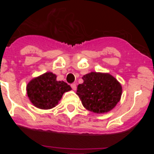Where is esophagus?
Listing matches in <instances>:
<instances>
[{
	"label": "esophagus",
	"instance_id": "1",
	"mask_svg": "<svg viewBox=\"0 0 154 154\" xmlns=\"http://www.w3.org/2000/svg\"><path fill=\"white\" fill-rule=\"evenodd\" d=\"M71 87H72V89L73 90H76V84L75 83L72 84V85H71Z\"/></svg>",
	"mask_w": 154,
	"mask_h": 154
}]
</instances>
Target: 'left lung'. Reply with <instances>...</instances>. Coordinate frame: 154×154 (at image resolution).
I'll list each match as a JSON object with an SVG mask.
<instances>
[{"instance_id":"obj_1","label":"left lung","mask_w":154,"mask_h":154,"mask_svg":"<svg viewBox=\"0 0 154 154\" xmlns=\"http://www.w3.org/2000/svg\"><path fill=\"white\" fill-rule=\"evenodd\" d=\"M82 79L83 83L78 85L76 94L86 109L104 113L112 110L120 100L122 86L111 75L90 72Z\"/></svg>"}]
</instances>
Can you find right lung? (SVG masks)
Masks as SVG:
<instances>
[{"mask_svg": "<svg viewBox=\"0 0 154 154\" xmlns=\"http://www.w3.org/2000/svg\"><path fill=\"white\" fill-rule=\"evenodd\" d=\"M56 75L45 72L28 82L27 94L35 107L49 109L60 101L63 94L70 91V85L63 81H57Z\"/></svg>", "mask_w": 154, "mask_h": 154, "instance_id": "add662e5", "label": "right lung"}]
</instances>
